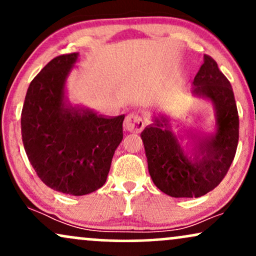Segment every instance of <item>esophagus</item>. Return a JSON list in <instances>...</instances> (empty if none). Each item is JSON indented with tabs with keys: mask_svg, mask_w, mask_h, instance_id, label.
Here are the masks:
<instances>
[{
	"mask_svg": "<svg viewBox=\"0 0 256 256\" xmlns=\"http://www.w3.org/2000/svg\"><path fill=\"white\" fill-rule=\"evenodd\" d=\"M146 120L140 114L138 113H130L125 118L124 128L125 130L130 132H140L144 128Z\"/></svg>",
	"mask_w": 256,
	"mask_h": 256,
	"instance_id": "1",
	"label": "esophagus"
}]
</instances>
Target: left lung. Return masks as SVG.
<instances>
[{"label": "left lung", "mask_w": 256, "mask_h": 256, "mask_svg": "<svg viewBox=\"0 0 256 256\" xmlns=\"http://www.w3.org/2000/svg\"><path fill=\"white\" fill-rule=\"evenodd\" d=\"M194 94L210 100L216 110L218 132L198 144L196 161L188 160L167 120H155L140 134L148 170L158 189L172 198H200L212 192L230 168L240 136V118L228 79L210 55L192 82Z\"/></svg>", "instance_id": "8db88e82"}]
</instances>
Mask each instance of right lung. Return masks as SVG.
Masks as SVG:
<instances>
[{"label":"right lung","instance_id":"obj_1","mask_svg":"<svg viewBox=\"0 0 256 256\" xmlns=\"http://www.w3.org/2000/svg\"><path fill=\"white\" fill-rule=\"evenodd\" d=\"M77 58L78 52L58 55L32 79L22 110V136L40 180L56 192L82 196L106 183L125 116L106 119L64 107V80Z\"/></svg>","mask_w":256,"mask_h":256}]
</instances>
